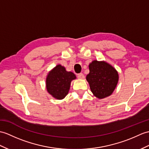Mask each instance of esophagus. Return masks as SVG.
<instances>
[{
  "mask_svg": "<svg viewBox=\"0 0 149 149\" xmlns=\"http://www.w3.org/2000/svg\"><path fill=\"white\" fill-rule=\"evenodd\" d=\"M77 77L80 79H84V75L82 74H79L77 75Z\"/></svg>",
  "mask_w": 149,
  "mask_h": 149,
  "instance_id": "obj_1",
  "label": "esophagus"
}]
</instances>
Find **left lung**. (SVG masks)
<instances>
[{
	"instance_id": "8db88e82",
	"label": "left lung",
	"mask_w": 149,
	"mask_h": 149,
	"mask_svg": "<svg viewBox=\"0 0 149 149\" xmlns=\"http://www.w3.org/2000/svg\"><path fill=\"white\" fill-rule=\"evenodd\" d=\"M89 73L86 76L91 91L98 99L110 96L119 81L116 69L105 61L93 60L89 65Z\"/></svg>"
}]
</instances>
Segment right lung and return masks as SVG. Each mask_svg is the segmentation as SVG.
Returning <instances> with one entry per match:
<instances>
[{
	"instance_id": "1",
	"label": "right lung",
	"mask_w": 149,
	"mask_h": 149,
	"mask_svg": "<svg viewBox=\"0 0 149 149\" xmlns=\"http://www.w3.org/2000/svg\"><path fill=\"white\" fill-rule=\"evenodd\" d=\"M75 79L73 72L67 71L65 67L60 64L57 65L47 75V91L54 98L63 99L70 90L72 81Z\"/></svg>"
}]
</instances>
